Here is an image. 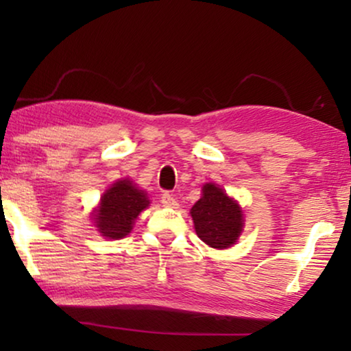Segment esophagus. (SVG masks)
Returning a JSON list of instances; mask_svg holds the SVG:
<instances>
[{
  "label": "esophagus",
  "instance_id": "1",
  "mask_svg": "<svg viewBox=\"0 0 351 351\" xmlns=\"http://www.w3.org/2000/svg\"><path fill=\"white\" fill-rule=\"evenodd\" d=\"M161 203L162 206H166V208H177V201L171 193H162Z\"/></svg>",
  "mask_w": 351,
  "mask_h": 351
}]
</instances>
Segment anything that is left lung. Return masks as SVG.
Masks as SVG:
<instances>
[{"label": "left lung", "instance_id": "1", "mask_svg": "<svg viewBox=\"0 0 351 351\" xmlns=\"http://www.w3.org/2000/svg\"><path fill=\"white\" fill-rule=\"evenodd\" d=\"M190 214L196 234L214 249L230 247L243 232L241 206L213 182L203 186V196L196 201Z\"/></svg>", "mask_w": 351, "mask_h": 351}]
</instances>
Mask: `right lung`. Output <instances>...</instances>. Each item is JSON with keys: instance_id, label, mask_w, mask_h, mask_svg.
<instances>
[{"instance_id": "obj_1", "label": "right lung", "mask_w": 351, "mask_h": 351, "mask_svg": "<svg viewBox=\"0 0 351 351\" xmlns=\"http://www.w3.org/2000/svg\"><path fill=\"white\" fill-rule=\"evenodd\" d=\"M148 206L150 199L145 191L137 189L129 179L118 180L100 198L97 209L93 213L94 225L102 237L124 238L131 233L138 214Z\"/></svg>"}]
</instances>
